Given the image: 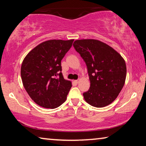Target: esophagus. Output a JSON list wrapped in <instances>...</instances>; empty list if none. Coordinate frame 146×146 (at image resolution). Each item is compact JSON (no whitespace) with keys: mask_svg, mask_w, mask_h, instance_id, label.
<instances>
[{"mask_svg":"<svg viewBox=\"0 0 146 146\" xmlns=\"http://www.w3.org/2000/svg\"><path fill=\"white\" fill-rule=\"evenodd\" d=\"M75 83H76V84H78V80H75Z\"/></svg>","mask_w":146,"mask_h":146,"instance_id":"esophagus-1","label":"esophagus"}]
</instances>
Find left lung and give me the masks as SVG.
<instances>
[{
  "label": "left lung",
  "mask_w": 146,
  "mask_h": 146,
  "mask_svg": "<svg viewBox=\"0 0 146 146\" xmlns=\"http://www.w3.org/2000/svg\"><path fill=\"white\" fill-rule=\"evenodd\" d=\"M75 50L86 62L90 88L83 93L91 106L103 108L118 97L126 77L125 60L111 47L95 39L76 40Z\"/></svg>",
  "instance_id": "8db88e82"
}]
</instances>
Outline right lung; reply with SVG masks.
<instances>
[{
    "label": "right lung",
    "mask_w": 146,
    "mask_h": 146,
    "mask_svg": "<svg viewBox=\"0 0 146 146\" xmlns=\"http://www.w3.org/2000/svg\"><path fill=\"white\" fill-rule=\"evenodd\" d=\"M73 41H45L24 59L21 71L23 86L31 99L41 107L55 109L67 98L72 84L63 77L61 60Z\"/></svg>",
    "instance_id": "obj_1"
}]
</instances>
